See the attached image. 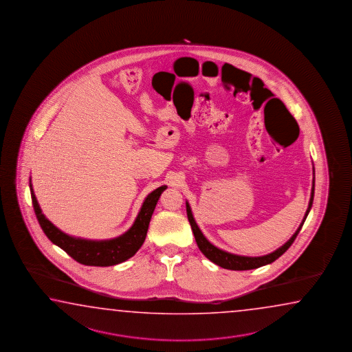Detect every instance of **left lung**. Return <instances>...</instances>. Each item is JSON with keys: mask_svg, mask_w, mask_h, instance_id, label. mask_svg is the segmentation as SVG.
<instances>
[{"mask_svg": "<svg viewBox=\"0 0 352 352\" xmlns=\"http://www.w3.org/2000/svg\"><path fill=\"white\" fill-rule=\"evenodd\" d=\"M314 193H315V167H314V179H312V190H311L310 202H309V207L306 210V214L303 216V220L300 226L296 230V232L292 234V237L289 239V241L283 245L281 248H277L274 252H271L269 255L258 256V257H248V256L234 255V254H230L223 250L214 246L211 242L207 240L204 234L201 232L200 228L197 226L196 221L193 219L192 211L191 207L186 202V211L187 217L190 221V225L192 228L193 236L195 240L197 242V246L200 248L201 252L206 256L210 261L214 262L216 265H219L222 269L234 270V271H243V270H252L261 267L265 265H269L271 262L277 260L280 256L283 255L289 246L292 245V242L295 241L297 234L300 232V230L302 228L303 222L306 220L307 214L310 212L311 207H312V202H314Z\"/></svg>", "mask_w": 352, "mask_h": 352, "instance_id": "1", "label": "left lung"}]
</instances>
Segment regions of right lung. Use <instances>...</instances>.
Wrapping results in <instances>:
<instances>
[{
	"label": "right lung",
	"instance_id": "right-lung-1",
	"mask_svg": "<svg viewBox=\"0 0 352 352\" xmlns=\"http://www.w3.org/2000/svg\"><path fill=\"white\" fill-rule=\"evenodd\" d=\"M167 186H161L151 193H148L130 230H127L124 234L115 239L97 241V240L72 237L56 228L52 222H50L46 219V216L42 214L41 207L36 200L35 192L31 184V177H30V191H31V199H32L36 217L43 232L49 237L50 241L57 245L58 248H63L65 252H67V255L71 256L77 262L86 266H100V267L118 265L129 260L138 252V248H141L145 241L153 210L156 207L161 193L164 192Z\"/></svg>",
	"mask_w": 352,
	"mask_h": 352
}]
</instances>
